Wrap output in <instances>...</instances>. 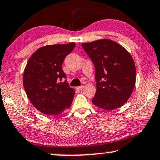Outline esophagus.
I'll list each match as a JSON object with an SVG mask.
<instances>
[{
    "label": "esophagus",
    "instance_id": "esophagus-1",
    "mask_svg": "<svg viewBox=\"0 0 160 160\" xmlns=\"http://www.w3.org/2000/svg\"><path fill=\"white\" fill-rule=\"evenodd\" d=\"M83 88H84V86H83L76 87V89H77V90H78V91H81V90H82V89H83Z\"/></svg>",
    "mask_w": 160,
    "mask_h": 160
}]
</instances>
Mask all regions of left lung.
<instances>
[{"label":"left lung","mask_w":160,"mask_h":160,"mask_svg":"<svg viewBox=\"0 0 160 160\" xmlns=\"http://www.w3.org/2000/svg\"><path fill=\"white\" fill-rule=\"evenodd\" d=\"M82 47L95 66L97 91L93 105L105 110L123 106L135 86V65L130 53L108 39L82 43Z\"/></svg>","instance_id":"8db88e82"}]
</instances>
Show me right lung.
Instances as JSON below:
<instances>
[{
  "mask_svg": "<svg viewBox=\"0 0 160 160\" xmlns=\"http://www.w3.org/2000/svg\"><path fill=\"white\" fill-rule=\"evenodd\" d=\"M74 47V42L42 47L28 61L23 86L32 105L42 113L57 116L71 106L75 91L58 79L66 78L62 64Z\"/></svg>",
  "mask_w": 160,
  "mask_h": 160,
  "instance_id": "obj_1",
  "label": "right lung"
}]
</instances>
